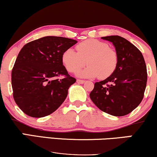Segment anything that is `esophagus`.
Segmentation results:
<instances>
[{"instance_id":"1","label":"esophagus","mask_w":157,"mask_h":157,"mask_svg":"<svg viewBox=\"0 0 157 157\" xmlns=\"http://www.w3.org/2000/svg\"><path fill=\"white\" fill-rule=\"evenodd\" d=\"M77 82L78 84H83L85 82V80H82V79H77Z\"/></svg>"}]
</instances>
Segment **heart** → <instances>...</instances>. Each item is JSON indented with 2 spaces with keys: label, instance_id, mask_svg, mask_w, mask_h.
I'll return each mask as SVG.
<instances>
[{
  "label": "heart",
  "instance_id": "1",
  "mask_svg": "<svg viewBox=\"0 0 157 157\" xmlns=\"http://www.w3.org/2000/svg\"><path fill=\"white\" fill-rule=\"evenodd\" d=\"M77 52L69 48L63 54V63L68 71L75 72L86 65L87 67L78 72L82 78L105 79L116 70L118 56L113 49L105 42L89 39L76 46Z\"/></svg>",
  "mask_w": 157,
  "mask_h": 157
}]
</instances>
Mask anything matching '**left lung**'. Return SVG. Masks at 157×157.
Returning <instances> with one entry per match:
<instances>
[{"mask_svg": "<svg viewBox=\"0 0 157 157\" xmlns=\"http://www.w3.org/2000/svg\"><path fill=\"white\" fill-rule=\"evenodd\" d=\"M112 43L118 56L116 70L94 83L90 98L101 111L115 117L127 115L141 103L147 86V66L142 52L118 35L101 37Z\"/></svg>", "mask_w": 157, "mask_h": 157, "instance_id": "8db88e82", "label": "left lung"}]
</instances>
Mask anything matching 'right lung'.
<instances>
[{
    "label": "right lung",
    "instance_id": "obj_1",
    "mask_svg": "<svg viewBox=\"0 0 157 157\" xmlns=\"http://www.w3.org/2000/svg\"><path fill=\"white\" fill-rule=\"evenodd\" d=\"M75 40L46 36L31 41L20 51L11 73L13 98L27 115L40 118L52 114L67 98L76 79L63 63V54ZM64 75L63 79H56Z\"/></svg>",
    "mask_w": 157,
    "mask_h": 157
}]
</instances>
